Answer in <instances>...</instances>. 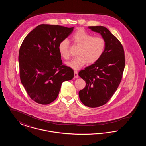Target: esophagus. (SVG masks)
I'll return each instance as SVG.
<instances>
[{
  "instance_id": "esophagus-1",
  "label": "esophagus",
  "mask_w": 146,
  "mask_h": 146,
  "mask_svg": "<svg viewBox=\"0 0 146 146\" xmlns=\"http://www.w3.org/2000/svg\"><path fill=\"white\" fill-rule=\"evenodd\" d=\"M74 78H78V72L76 71V70H75L74 71Z\"/></svg>"
}]
</instances>
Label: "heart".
I'll return each mask as SVG.
<instances>
[{"label":"heart","instance_id":"b5f03b06","mask_svg":"<svg viewBox=\"0 0 146 146\" xmlns=\"http://www.w3.org/2000/svg\"><path fill=\"white\" fill-rule=\"evenodd\" d=\"M71 40L80 47L78 57L67 63V66L74 70H79L89 64L97 62L104 52L106 42L101 36H94L83 28H79L71 36ZM60 56L64 60L70 58V44L67 39L60 42L58 46Z\"/></svg>","mask_w":146,"mask_h":146}]
</instances>
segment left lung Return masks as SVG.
<instances>
[{
  "label": "left lung",
  "mask_w": 146,
  "mask_h": 146,
  "mask_svg": "<svg viewBox=\"0 0 146 146\" xmlns=\"http://www.w3.org/2000/svg\"><path fill=\"white\" fill-rule=\"evenodd\" d=\"M104 38L106 47L100 59L79 73L86 85L79 91L85 106L95 108L106 104L118 89L125 68L124 50L121 42L104 26H89Z\"/></svg>",
  "instance_id": "1"
}]
</instances>
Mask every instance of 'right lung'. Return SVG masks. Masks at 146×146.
<instances>
[{"mask_svg": "<svg viewBox=\"0 0 146 146\" xmlns=\"http://www.w3.org/2000/svg\"><path fill=\"white\" fill-rule=\"evenodd\" d=\"M74 27L54 25L38 26L25 37L19 55L21 83L35 102L48 104L58 96L63 82L73 78L74 71L63 64L60 42Z\"/></svg>", "mask_w": 146, "mask_h": 146, "instance_id": "1", "label": "right lung"}]
</instances>
